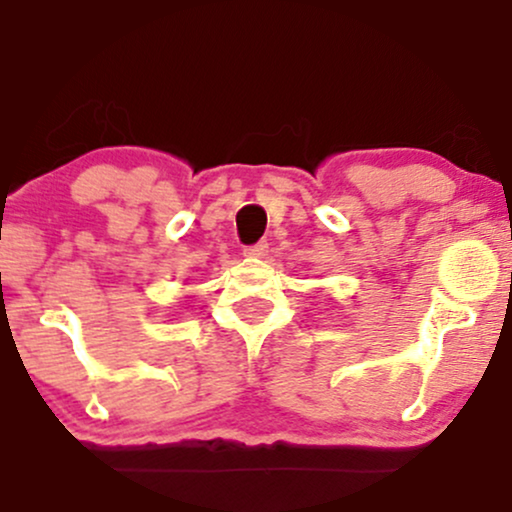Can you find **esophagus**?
Instances as JSON below:
<instances>
[{
    "label": "esophagus",
    "instance_id": "34e87169",
    "mask_svg": "<svg viewBox=\"0 0 512 512\" xmlns=\"http://www.w3.org/2000/svg\"><path fill=\"white\" fill-rule=\"evenodd\" d=\"M267 250H269L267 240H260L257 245H250V248H245V255H248V257H264V255H267Z\"/></svg>",
    "mask_w": 512,
    "mask_h": 512
}]
</instances>
